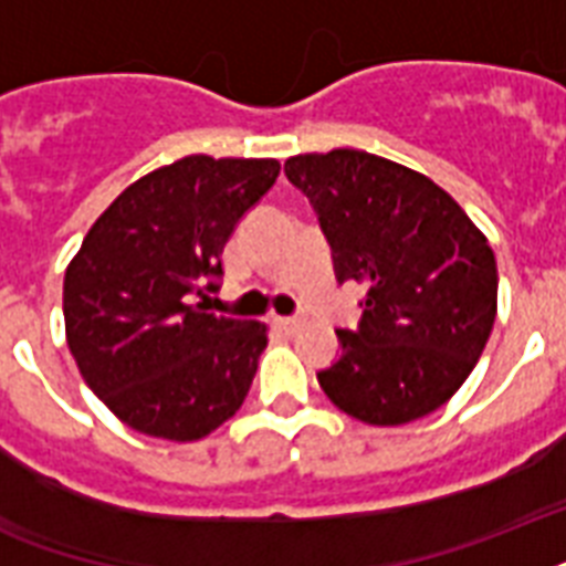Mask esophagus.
Returning <instances> with one entry per match:
<instances>
[{"instance_id": "obj_1", "label": "esophagus", "mask_w": 566, "mask_h": 566, "mask_svg": "<svg viewBox=\"0 0 566 566\" xmlns=\"http://www.w3.org/2000/svg\"><path fill=\"white\" fill-rule=\"evenodd\" d=\"M273 326L282 328V332H287V335H293V332L302 326V319L300 317H273Z\"/></svg>"}]
</instances>
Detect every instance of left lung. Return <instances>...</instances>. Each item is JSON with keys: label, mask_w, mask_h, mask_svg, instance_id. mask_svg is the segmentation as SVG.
<instances>
[{"label": "left lung", "mask_w": 566, "mask_h": 566, "mask_svg": "<svg viewBox=\"0 0 566 566\" xmlns=\"http://www.w3.org/2000/svg\"><path fill=\"white\" fill-rule=\"evenodd\" d=\"M337 282L367 287L361 323L337 328L340 358L317 373L344 413L402 426L464 385L496 319V258L464 208L422 172L358 149L293 155Z\"/></svg>", "instance_id": "1"}]
</instances>
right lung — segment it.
Segmentation results:
<instances>
[{
	"label": "right lung",
	"instance_id": "obj_1",
	"mask_svg": "<svg viewBox=\"0 0 566 566\" xmlns=\"http://www.w3.org/2000/svg\"><path fill=\"white\" fill-rule=\"evenodd\" d=\"M279 170L275 158L211 155L158 167L105 208L66 266L70 353L140 434L199 440L247 399L266 326L208 314L190 296L217 287L222 247Z\"/></svg>",
	"mask_w": 566,
	"mask_h": 566
}]
</instances>
